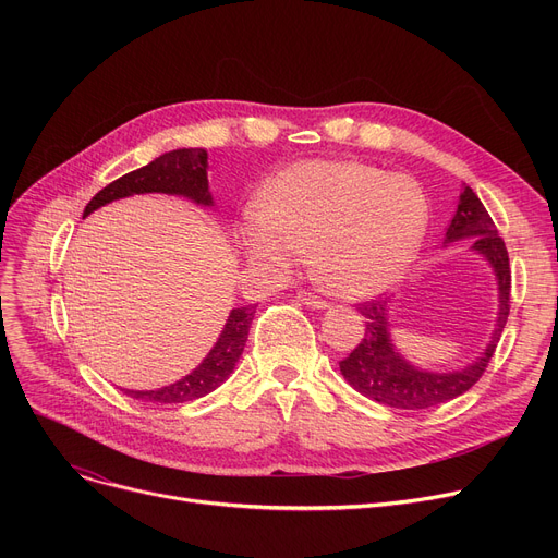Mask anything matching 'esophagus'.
<instances>
[{"instance_id": "obj_1", "label": "esophagus", "mask_w": 558, "mask_h": 558, "mask_svg": "<svg viewBox=\"0 0 558 558\" xmlns=\"http://www.w3.org/2000/svg\"><path fill=\"white\" fill-rule=\"evenodd\" d=\"M296 299H299L303 305L312 307V310H326V307H330V303H328V301H324L320 296L310 294V291H299Z\"/></svg>"}]
</instances>
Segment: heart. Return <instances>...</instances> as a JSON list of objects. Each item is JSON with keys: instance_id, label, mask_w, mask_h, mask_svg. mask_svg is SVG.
<instances>
[{"instance_id": "b5f03b06", "label": "heart", "mask_w": 558, "mask_h": 558, "mask_svg": "<svg viewBox=\"0 0 558 558\" xmlns=\"http://www.w3.org/2000/svg\"><path fill=\"white\" fill-rule=\"evenodd\" d=\"M427 228L416 181L353 160H303L264 187L238 238L253 267L287 274L310 248L318 282L362 299L389 287Z\"/></svg>"}]
</instances>
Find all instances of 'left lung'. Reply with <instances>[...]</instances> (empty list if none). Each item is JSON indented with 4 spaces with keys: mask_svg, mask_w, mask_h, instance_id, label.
Masks as SVG:
<instances>
[{
    "mask_svg": "<svg viewBox=\"0 0 558 558\" xmlns=\"http://www.w3.org/2000/svg\"><path fill=\"white\" fill-rule=\"evenodd\" d=\"M468 240V248L482 255L497 282V316L493 335L477 360L457 371H427L409 362L391 339L389 310L391 301H371L360 305L366 324L362 343L339 362L345 383L362 396L393 409H429L452 398H459L475 387L486 371L495 345L507 326L511 299L509 253L497 228L486 213L484 203L471 187L459 194L457 213L446 230V246Z\"/></svg>",
    "mask_w": 558,
    "mask_h": 558,
    "instance_id": "left-lung-1",
    "label": "left lung"
}]
</instances>
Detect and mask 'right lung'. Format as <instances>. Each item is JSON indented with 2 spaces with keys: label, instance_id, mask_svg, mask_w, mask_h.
<instances>
[{
  "label": "right lung",
  "instance_id": "add662e5",
  "mask_svg": "<svg viewBox=\"0 0 558 558\" xmlns=\"http://www.w3.org/2000/svg\"><path fill=\"white\" fill-rule=\"evenodd\" d=\"M171 194L183 196L201 208H213V192L208 185V151L205 149H175L158 156L149 165H144L122 179L112 181L101 192L93 196L85 205L83 217L104 208V205L120 201L133 194ZM257 305H244L230 310L226 326L221 328L219 339L210 348V353L203 362L190 371L185 377L175 379L173 385L151 389V391H133L124 389L131 398L144 402H160V404H179L196 398L208 396L217 387H221L230 373L238 366L244 345L248 339V330L253 324Z\"/></svg>",
  "mask_w": 558,
  "mask_h": 558
}]
</instances>
